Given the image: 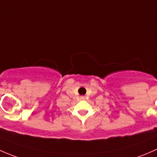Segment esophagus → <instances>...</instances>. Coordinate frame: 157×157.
I'll use <instances>...</instances> for the list:
<instances>
[{
	"instance_id": "esophagus-1",
	"label": "esophagus",
	"mask_w": 157,
	"mask_h": 157,
	"mask_svg": "<svg viewBox=\"0 0 157 157\" xmlns=\"http://www.w3.org/2000/svg\"><path fill=\"white\" fill-rule=\"evenodd\" d=\"M85 97H83V96H82V97H81V98H80V99L81 100H85Z\"/></svg>"
}]
</instances>
